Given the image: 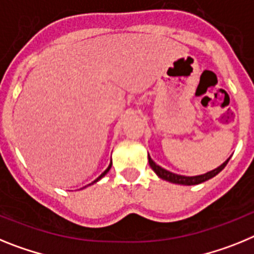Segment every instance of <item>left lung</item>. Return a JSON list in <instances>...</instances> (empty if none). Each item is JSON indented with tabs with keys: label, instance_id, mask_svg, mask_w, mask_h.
Masks as SVG:
<instances>
[{
	"label": "left lung",
	"instance_id": "8db88e82",
	"mask_svg": "<svg viewBox=\"0 0 254 254\" xmlns=\"http://www.w3.org/2000/svg\"><path fill=\"white\" fill-rule=\"evenodd\" d=\"M229 160H230V158H228V160L225 161L221 166H219L217 169L212 170V171H208V173L203 174V175L184 176V175H178V174H174V173H171V171H167V170L162 169V167L158 166L157 164H154L153 160L149 157V154H148L149 166L152 167V170H153L154 173L157 174L158 178L166 180V182L174 183V184H182V185H197V184H200V183L206 182V180H208V179H212L213 176L217 175V174H219L220 171H221V170L226 166V164L229 162Z\"/></svg>",
	"mask_w": 254,
	"mask_h": 254
}]
</instances>
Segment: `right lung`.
I'll list each match as a JSON object with an SVG mask.
<instances>
[{"instance_id": "right-lung-1", "label": "right lung", "mask_w": 254, "mask_h": 254, "mask_svg": "<svg viewBox=\"0 0 254 254\" xmlns=\"http://www.w3.org/2000/svg\"><path fill=\"white\" fill-rule=\"evenodd\" d=\"M111 166H112V162H111V164H110V165H109V167H107V169H106V170H105V171H103V173H102V174H101V175H100V176H98V178H97V179H96V180H94V182H93V183H97V182H98V180H100V179H102L103 176H105V175H106V174L109 173V171H110V169H111ZM93 183H92V184H93Z\"/></svg>"}]
</instances>
